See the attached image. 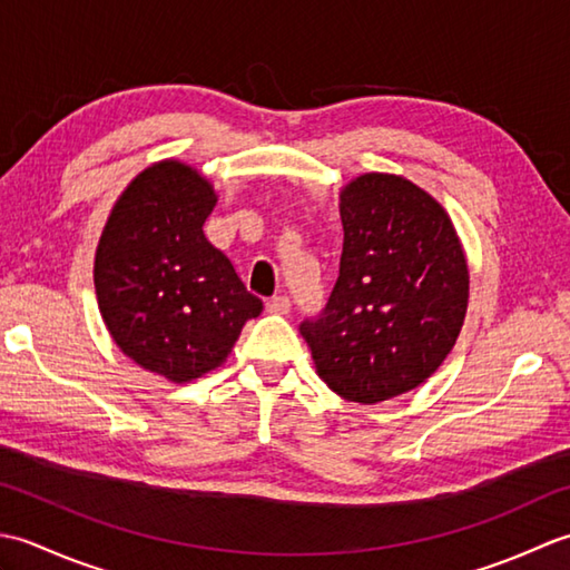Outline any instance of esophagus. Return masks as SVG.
<instances>
[{"label": "esophagus", "mask_w": 570, "mask_h": 570, "mask_svg": "<svg viewBox=\"0 0 570 570\" xmlns=\"http://www.w3.org/2000/svg\"><path fill=\"white\" fill-rule=\"evenodd\" d=\"M288 308H292V301H288V296L278 294V296H272L269 301H266V311L269 313H288Z\"/></svg>", "instance_id": "esophagus-1"}]
</instances>
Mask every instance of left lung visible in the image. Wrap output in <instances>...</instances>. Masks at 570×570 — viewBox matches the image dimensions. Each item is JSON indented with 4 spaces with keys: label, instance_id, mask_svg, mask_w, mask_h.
Wrapping results in <instances>:
<instances>
[{
    "label": "left lung",
    "instance_id": "obj_1",
    "mask_svg": "<svg viewBox=\"0 0 570 570\" xmlns=\"http://www.w3.org/2000/svg\"><path fill=\"white\" fill-rule=\"evenodd\" d=\"M341 220V274L321 316L298 331L335 394L377 404L416 390L453 350L468 262L441 203L402 176L350 180Z\"/></svg>",
    "mask_w": 570,
    "mask_h": 570
}]
</instances>
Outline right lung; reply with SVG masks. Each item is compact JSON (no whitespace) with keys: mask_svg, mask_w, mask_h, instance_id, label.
I'll use <instances>...</instances> for the list:
<instances>
[{"mask_svg":"<svg viewBox=\"0 0 570 570\" xmlns=\"http://www.w3.org/2000/svg\"><path fill=\"white\" fill-rule=\"evenodd\" d=\"M215 203L196 168L154 164L119 196L95 252V294L112 341L176 384L220 367L242 325L262 313L203 233Z\"/></svg>","mask_w":570,"mask_h":570,"instance_id":"add662e5","label":"right lung"}]
</instances>
